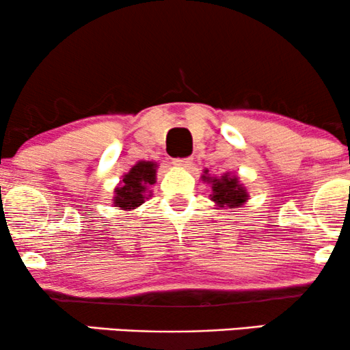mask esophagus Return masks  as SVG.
<instances>
[{
    "instance_id": "obj_1",
    "label": "esophagus",
    "mask_w": 350,
    "mask_h": 350,
    "mask_svg": "<svg viewBox=\"0 0 350 350\" xmlns=\"http://www.w3.org/2000/svg\"><path fill=\"white\" fill-rule=\"evenodd\" d=\"M172 163L176 167H183V168H188L191 165V157H183V159H174Z\"/></svg>"
}]
</instances>
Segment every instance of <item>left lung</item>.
<instances>
[{"label":"left lung","mask_w":350,"mask_h":350,"mask_svg":"<svg viewBox=\"0 0 350 350\" xmlns=\"http://www.w3.org/2000/svg\"><path fill=\"white\" fill-rule=\"evenodd\" d=\"M202 182L213 185V195L209 196L219 208L234 209L245 204L248 200L247 188L240 185L235 175L224 174L221 176H209V170H204Z\"/></svg>","instance_id":"8db88e82"}]
</instances>
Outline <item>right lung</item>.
I'll list each match as a JSON object with an SVG mask.
<instances>
[{
	"label": "right lung",
	"instance_id": "obj_1",
	"mask_svg": "<svg viewBox=\"0 0 350 350\" xmlns=\"http://www.w3.org/2000/svg\"><path fill=\"white\" fill-rule=\"evenodd\" d=\"M157 163L139 161L123 176L122 183L115 188L113 204L116 208L129 211L141 206L150 196V185L155 183Z\"/></svg>",
	"mask_w": 350,
	"mask_h": 350
}]
</instances>
